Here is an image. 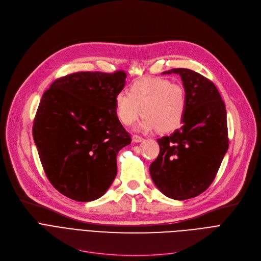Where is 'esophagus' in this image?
<instances>
[{"label": "esophagus", "mask_w": 261, "mask_h": 261, "mask_svg": "<svg viewBox=\"0 0 261 261\" xmlns=\"http://www.w3.org/2000/svg\"><path fill=\"white\" fill-rule=\"evenodd\" d=\"M144 139L143 138H141V136H139V135H133L132 136V141L134 142V143H140V142H142Z\"/></svg>", "instance_id": "esophagus-1"}]
</instances>
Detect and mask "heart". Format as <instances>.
Masks as SVG:
<instances>
[{"mask_svg": "<svg viewBox=\"0 0 261 261\" xmlns=\"http://www.w3.org/2000/svg\"><path fill=\"white\" fill-rule=\"evenodd\" d=\"M115 114L121 123L131 126L143 113L139 131L170 132L179 128L187 110L184 88L165 78H142L130 86L129 94L119 92L114 98Z\"/></svg>", "mask_w": 261, "mask_h": 261, "instance_id": "obj_1", "label": "heart"}]
</instances>
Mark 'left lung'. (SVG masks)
<instances>
[{"label": "left lung", "instance_id": "1", "mask_svg": "<svg viewBox=\"0 0 261 261\" xmlns=\"http://www.w3.org/2000/svg\"><path fill=\"white\" fill-rule=\"evenodd\" d=\"M179 74L187 97L183 126L158 140L159 156L149 167L155 186L174 200L195 198L215 180L228 149L226 109L216 86L206 77L172 68Z\"/></svg>", "mask_w": 261, "mask_h": 261}]
</instances>
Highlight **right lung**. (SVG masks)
Here are the masks:
<instances>
[{
  "mask_svg": "<svg viewBox=\"0 0 261 261\" xmlns=\"http://www.w3.org/2000/svg\"><path fill=\"white\" fill-rule=\"evenodd\" d=\"M126 77L123 71L78 72L55 80L42 95L33 136L47 179L63 196L94 201L113 183L117 153L131 143L114 108Z\"/></svg>",
  "mask_w": 261,
  "mask_h": 261,
  "instance_id": "right-lung-1",
  "label": "right lung"
}]
</instances>
